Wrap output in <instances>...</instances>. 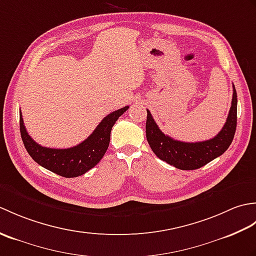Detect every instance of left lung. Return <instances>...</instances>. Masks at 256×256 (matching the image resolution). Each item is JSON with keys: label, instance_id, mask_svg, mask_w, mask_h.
I'll use <instances>...</instances> for the list:
<instances>
[{"label": "left lung", "instance_id": "obj_1", "mask_svg": "<svg viewBox=\"0 0 256 256\" xmlns=\"http://www.w3.org/2000/svg\"><path fill=\"white\" fill-rule=\"evenodd\" d=\"M146 111V138L155 155L178 170H198L224 154L232 143L236 130V91L233 86L231 108L224 128L214 138L202 142H180L165 135L154 121L150 112L148 110Z\"/></svg>", "mask_w": 256, "mask_h": 256}]
</instances>
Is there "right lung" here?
Instances as JSON below:
<instances>
[{
    "instance_id": "add662e5",
    "label": "right lung",
    "mask_w": 256,
    "mask_h": 256,
    "mask_svg": "<svg viewBox=\"0 0 256 256\" xmlns=\"http://www.w3.org/2000/svg\"><path fill=\"white\" fill-rule=\"evenodd\" d=\"M128 106L118 108L108 114L88 138L69 148H50L37 144L26 131L22 112H20V136L27 153L38 165L57 174L72 178L84 175L101 160L108 148L112 126Z\"/></svg>"
}]
</instances>
